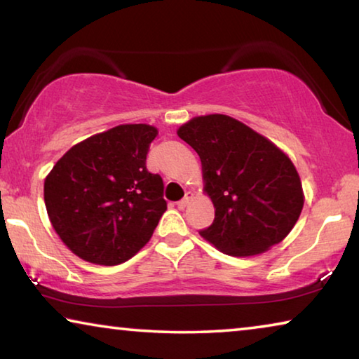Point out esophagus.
Segmentation results:
<instances>
[{
  "label": "esophagus",
  "instance_id": "1",
  "mask_svg": "<svg viewBox=\"0 0 359 359\" xmlns=\"http://www.w3.org/2000/svg\"><path fill=\"white\" fill-rule=\"evenodd\" d=\"M191 199H193V193H191V191H187L184 199H180V201L177 203V208H179V209H185L187 205H188V203L191 201Z\"/></svg>",
  "mask_w": 359,
  "mask_h": 359
}]
</instances>
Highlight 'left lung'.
Segmentation results:
<instances>
[{
  "label": "left lung",
  "instance_id": "left-lung-1",
  "mask_svg": "<svg viewBox=\"0 0 359 359\" xmlns=\"http://www.w3.org/2000/svg\"><path fill=\"white\" fill-rule=\"evenodd\" d=\"M177 135L201 158L214 223L199 234L231 257H252L278 244L304 205L301 179L269 139L228 115L194 117Z\"/></svg>",
  "mask_w": 359,
  "mask_h": 359
}]
</instances>
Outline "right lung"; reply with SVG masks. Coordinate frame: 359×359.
Segmentation results:
<instances>
[{
	"instance_id": "obj_1",
	"label": "right lung",
	"mask_w": 359,
	"mask_h": 359,
	"mask_svg": "<svg viewBox=\"0 0 359 359\" xmlns=\"http://www.w3.org/2000/svg\"><path fill=\"white\" fill-rule=\"evenodd\" d=\"M156 135L150 125H118L76 144L48 172V218L79 258L115 266L150 241L168 208L163 179L145 166Z\"/></svg>"
}]
</instances>
